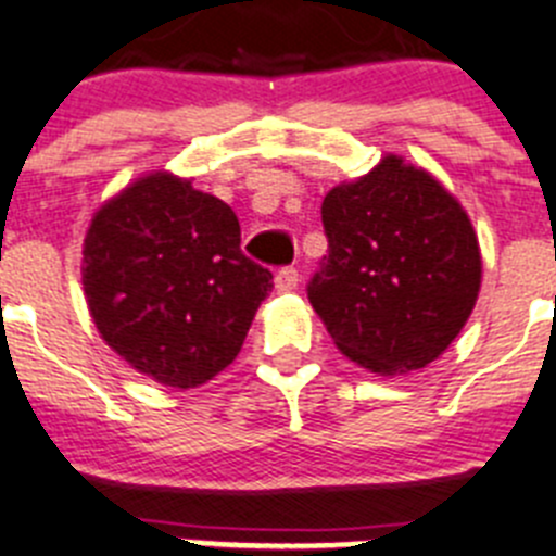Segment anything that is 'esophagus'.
Returning a JSON list of instances; mask_svg holds the SVG:
<instances>
[{
	"instance_id": "obj_1",
	"label": "esophagus",
	"mask_w": 556,
	"mask_h": 556,
	"mask_svg": "<svg viewBox=\"0 0 556 556\" xmlns=\"http://www.w3.org/2000/svg\"><path fill=\"white\" fill-rule=\"evenodd\" d=\"M274 285H277V290H282V293H288V290H293L299 285V271L293 266H285L279 268L277 277H274Z\"/></svg>"
}]
</instances>
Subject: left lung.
<instances>
[{
  "label": "left lung",
  "mask_w": 556,
  "mask_h": 556,
  "mask_svg": "<svg viewBox=\"0 0 556 556\" xmlns=\"http://www.w3.org/2000/svg\"><path fill=\"white\" fill-rule=\"evenodd\" d=\"M327 257L307 285L334 346L382 377L448 349L479 296L482 257L457 199L388 154L321 204Z\"/></svg>",
  "instance_id": "obj_1"
}]
</instances>
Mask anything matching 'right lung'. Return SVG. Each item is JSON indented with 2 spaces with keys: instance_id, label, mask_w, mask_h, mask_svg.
I'll use <instances>...</instances> for the list:
<instances>
[{
  "instance_id": "add662e5",
  "label": "right lung",
  "mask_w": 556,
  "mask_h": 556,
  "mask_svg": "<svg viewBox=\"0 0 556 556\" xmlns=\"http://www.w3.org/2000/svg\"><path fill=\"white\" fill-rule=\"evenodd\" d=\"M271 279L241 252L232 207L166 172L110 199L85 235L99 334L168 388L204 384L238 357Z\"/></svg>"
}]
</instances>
